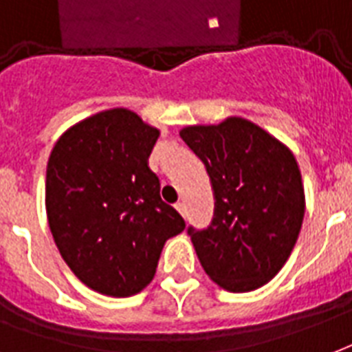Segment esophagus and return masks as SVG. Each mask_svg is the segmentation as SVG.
<instances>
[{
  "instance_id": "obj_1",
  "label": "esophagus",
  "mask_w": 352,
  "mask_h": 352,
  "mask_svg": "<svg viewBox=\"0 0 352 352\" xmlns=\"http://www.w3.org/2000/svg\"><path fill=\"white\" fill-rule=\"evenodd\" d=\"M175 209L179 210V212H181V214H183V216H186V205H184L183 201L175 203Z\"/></svg>"
}]
</instances>
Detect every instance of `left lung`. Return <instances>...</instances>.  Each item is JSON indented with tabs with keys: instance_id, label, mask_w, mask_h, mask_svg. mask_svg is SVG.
<instances>
[{
	"instance_id": "left-lung-1",
	"label": "left lung",
	"mask_w": 352,
	"mask_h": 352,
	"mask_svg": "<svg viewBox=\"0 0 352 352\" xmlns=\"http://www.w3.org/2000/svg\"><path fill=\"white\" fill-rule=\"evenodd\" d=\"M181 138L205 164L214 192L209 228H188L203 270L231 293L261 287L285 265L304 220L295 156L242 117L186 126Z\"/></svg>"
}]
</instances>
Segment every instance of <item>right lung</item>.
Wrapping results in <instances>:
<instances>
[{
    "mask_svg": "<svg viewBox=\"0 0 352 352\" xmlns=\"http://www.w3.org/2000/svg\"><path fill=\"white\" fill-rule=\"evenodd\" d=\"M158 136L134 111L113 108L70 126L52 149L48 226L65 263L96 293H140L166 241L186 228L147 162Z\"/></svg>",
    "mask_w": 352,
    "mask_h": 352,
    "instance_id": "obj_1",
    "label": "right lung"
}]
</instances>
